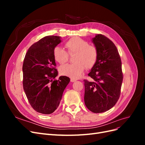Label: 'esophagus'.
Masks as SVG:
<instances>
[{
    "label": "esophagus",
    "instance_id": "1",
    "mask_svg": "<svg viewBox=\"0 0 145 145\" xmlns=\"http://www.w3.org/2000/svg\"><path fill=\"white\" fill-rule=\"evenodd\" d=\"M76 80H77L75 79V78H71V82H76Z\"/></svg>",
    "mask_w": 145,
    "mask_h": 145
}]
</instances>
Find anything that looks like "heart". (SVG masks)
I'll use <instances>...</instances> for the list:
<instances>
[{
    "label": "heart",
    "instance_id": "obj_1",
    "mask_svg": "<svg viewBox=\"0 0 145 145\" xmlns=\"http://www.w3.org/2000/svg\"><path fill=\"white\" fill-rule=\"evenodd\" d=\"M65 46L69 54H75L73 59L75 63L67 64L60 67V73L63 76L77 78L81 76L85 67L88 69L93 68L97 62V48L89 45L88 42L80 37L71 38L65 43ZM68 53L59 46L55 47L53 50L54 60L61 65L68 60Z\"/></svg>",
    "mask_w": 145,
    "mask_h": 145
}]
</instances>
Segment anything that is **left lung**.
Listing matches in <instances>:
<instances>
[{"mask_svg": "<svg viewBox=\"0 0 145 145\" xmlns=\"http://www.w3.org/2000/svg\"><path fill=\"white\" fill-rule=\"evenodd\" d=\"M93 42L98 50L97 62L84 80V101L87 108L101 113L112 108L120 97L123 72L120 56L116 45L102 34L96 35Z\"/></svg>", "mask_w": 145, "mask_h": 145, "instance_id": "1", "label": "left lung"}]
</instances>
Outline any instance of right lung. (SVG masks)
Listing matches in <instances>:
<instances>
[{
  "mask_svg": "<svg viewBox=\"0 0 145 145\" xmlns=\"http://www.w3.org/2000/svg\"><path fill=\"white\" fill-rule=\"evenodd\" d=\"M60 37L48 36L30 46L24 60L23 86L28 102L35 111L50 114L58 108L63 93L70 81L58 75L53 57Z\"/></svg>",
  "mask_w": 145,
  "mask_h": 145,
  "instance_id": "1",
  "label": "right lung"
}]
</instances>
